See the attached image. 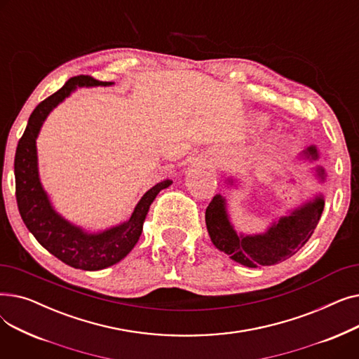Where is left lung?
<instances>
[{
	"label": "left lung",
	"instance_id": "left-lung-1",
	"mask_svg": "<svg viewBox=\"0 0 359 359\" xmlns=\"http://www.w3.org/2000/svg\"><path fill=\"white\" fill-rule=\"evenodd\" d=\"M316 147L304 151V158L317 160ZM323 175V168H318ZM233 183V180H230ZM325 208L323 196L301 205L290 215L280 217L266 233L256 236L237 234L227 214V202L215 195L205 212V222L214 246L227 253L234 262L249 268L271 266L295 255L314 233Z\"/></svg>",
	"mask_w": 359,
	"mask_h": 359
}]
</instances>
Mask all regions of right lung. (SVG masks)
I'll list each match as a JSON object with an SVG mask.
<instances>
[{
  "mask_svg": "<svg viewBox=\"0 0 359 359\" xmlns=\"http://www.w3.org/2000/svg\"><path fill=\"white\" fill-rule=\"evenodd\" d=\"M90 75L69 79L62 88L41 102L32 111L23 137L18 141L14 158L15 198L23 222L42 246L68 266L83 271H100L121 262L137 244L142 233L149 205L161 189L173 182L165 179L148 192L137 203L130 218L116 227L102 233L88 234L83 229L64 219L56 212L43 191L37 170L36 138L53 107L58 106L77 87L111 86Z\"/></svg>",
  "mask_w": 359,
  "mask_h": 359,
  "instance_id": "right-lung-1",
  "label": "right lung"
}]
</instances>
